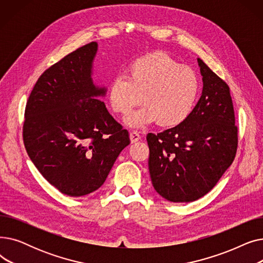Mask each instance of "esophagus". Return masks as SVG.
Listing matches in <instances>:
<instances>
[{"instance_id": "1", "label": "esophagus", "mask_w": 263, "mask_h": 263, "mask_svg": "<svg viewBox=\"0 0 263 263\" xmlns=\"http://www.w3.org/2000/svg\"><path fill=\"white\" fill-rule=\"evenodd\" d=\"M140 139H141L140 132H137V131H131V132H130V140H131V143H136Z\"/></svg>"}]
</instances>
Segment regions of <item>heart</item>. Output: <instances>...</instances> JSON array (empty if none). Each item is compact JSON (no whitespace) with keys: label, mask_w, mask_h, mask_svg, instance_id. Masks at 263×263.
Wrapping results in <instances>:
<instances>
[{"label":"heart","mask_w":263,"mask_h":263,"mask_svg":"<svg viewBox=\"0 0 263 263\" xmlns=\"http://www.w3.org/2000/svg\"><path fill=\"white\" fill-rule=\"evenodd\" d=\"M198 92V78L190 67L156 51L133 61L126 78L114 79L107 103L114 113L126 116L143 99L145 105L124 120L129 127L142 128L157 121L162 127H175L191 115Z\"/></svg>","instance_id":"1"}]
</instances>
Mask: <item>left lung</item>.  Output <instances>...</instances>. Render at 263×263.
Wrapping results in <instances>:
<instances>
[{
    "label": "left lung",
    "instance_id": "obj_1",
    "mask_svg": "<svg viewBox=\"0 0 263 263\" xmlns=\"http://www.w3.org/2000/svg\"><path fill=\"white\" fill-rule=\"evenodd\" d=\"M197 62L203 86L191 115L174 128L147 134L153 185L173 202L204 196L237 154L238 128L229 86L200 59Z\"/></svg>",
    "mask_w": 263,
    "mask_h": 263
}]
</instances>
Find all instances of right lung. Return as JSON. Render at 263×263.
<instances>
[{
  "label": "right lung",
  "mask_w": 263,
  "mask_h": 263,
  "mask_svg": "<svg viewBox=\"0 0 263 263\" xmlns=\"http://www.w3.org/2000/svg\"><path fill=\"white\" fill-rule=\"evenodd\" d=\"M97 50L92 41L48 68L25 106L27 155L50 184L72 197L98 190L130 144L129 132L99 100L106 87L91 78Z\"/></svg>",
  "instance_id": "add662e5"
}]
</instances>
